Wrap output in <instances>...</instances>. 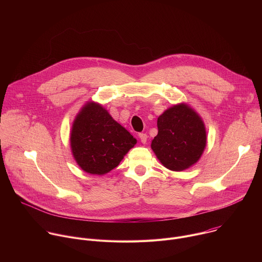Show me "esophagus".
<instances>
[{
    "mask_svg": "<svg viewBox=\"0 0 262 262\" xmlns=\"http://www.w3.org/2000/svg\"><path fill=\"white\" fill-rule=\"evenodd\" d=\"M139 138H140L141 142H142L143 144H145V143L147 142V138H148V136H147L146 134H143V133H141V134H139Z\"/></svg>",
    "mask_w": 262,
    "mask_h": 262,
    "instance_id": "34e87169",
    "label": "esophagus"
}]
</instances>
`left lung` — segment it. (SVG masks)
I'll list each match as a JSON object with an SVG mask.
<instances>
[{"label":"left lung","mask_w":262,"mask_h":262,"mask_svg":"<svg viewBox=\"0 0 262 262\" xmlns=\"http://www.w3.org/2000/svg\"><path fill=\"white\" fill-rule=\"evenodd\" d=\"M159 133L151 148L169 170L183 171L196 164L206 146V130L198 113L188 104H175L158 118Z\"/></svg>","instance_id":"8db88e82"}]
</instances>
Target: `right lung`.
Here are the masks:
<instances>
[{
  "instance_id": "right-lung-1",
  "label": "right lung",
  "mask_w": 262,
  "mask_h": 262,
  "mask_svg": "<svg viewBox=\"0 0 262 262\" xmlns=\"http://www.w3.org/2000/svg\"><path fill=\"white\" fill-rule=\"evenodd\" d=\"M137 140L99 103L89 101L73 121L72 156L87 173L102 175L116 168Z\"/></svg>"
}]
</instances>
